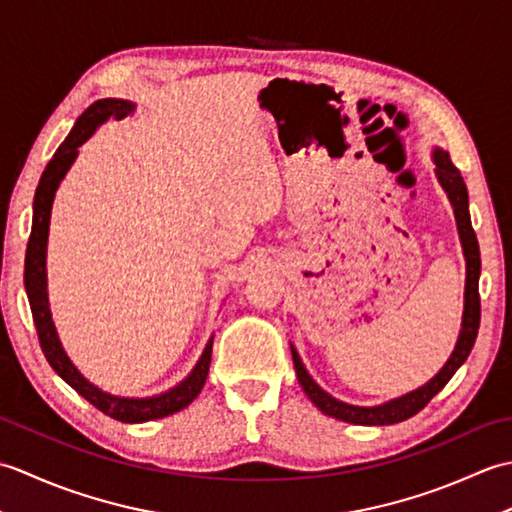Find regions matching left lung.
Instances as JSON below:
<instances>
[{
    "instance_id": "8db88e82",
    "label": "left lung",
    "mask_w": 512,
    "mask_h": 512,
    "mask_svg": "<svg viewBox=\"0 0 512 512\" xmlns=\"http://www.w3.org/2000/svg\"><path fill=\"white\" fill-rule=\"evenodd\" d=\"M433 165H436V176L440 187L447 193V198L453 206L455 213V224H458V235L466 262V281H464V312H462V328L458 343H455L451 356L447 363L442 365L440 372L427 380L422 387L409 391L405 396L391 398L387 402H380L374 407H361V405H350V402H343L328 394L323 387L314 383V378L308 374L306 365L301 363V356L295 350V345H290L292 361H295L299 385L306 391L308 398L317 405L325 416H332L336 420L350 422V424H367V427H380V424H396L407 420L427 405V402L438 394V391L449 383L451 376L458 372L460 365L466 361V356L471 354L473 343L477 339V328H480V246H477V237L471 226V213H469V191H466V184L458 167L453 165L449 158V151L440 147H433L431 151Z\"/></svg>"
}]
</instances>
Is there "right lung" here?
<instances>
[{"label":"right lung","mask_w":512,"mask_h":512,"mask_svg":"<svg viewBox=\"0 0 512 512\" xmlns=\"http://www.w3.org/2000/svg\"><path fill=\"white\" fill-rule=\"evenodd\" d=\"M136 103L125 99H99L94 101L88 110H85L72 127L68 138L63 140L61 147L54 151L52 160L48 162L46 171L41 173L39 187L35 191V202H32V231L26 248V266H24V284L26 295L30 301L32 319L37 325L41 350L46 354L50 367L57 372L65 383H68L76 394H81L85 400L92 402L96 409H101L105 416L114 420L138 424L171 416L198 398L202 391L206 376H209L211 365V352H213V336L204 345V352L198 358V363L191 369V374L180 380L176 387H171L162 394L147 396V398H127V396H114L110 391H103L85 378L76 365L65 354L61 339L54 328L50 303H48V273H46V255H48V231H50V213L54 193H57L65 173L74 165L76 156H79V147L85 140L92 138V134L103 123L121 121V118L134 114Z\"/></svg>","instance_id":"obj_1"}]
</instances>
